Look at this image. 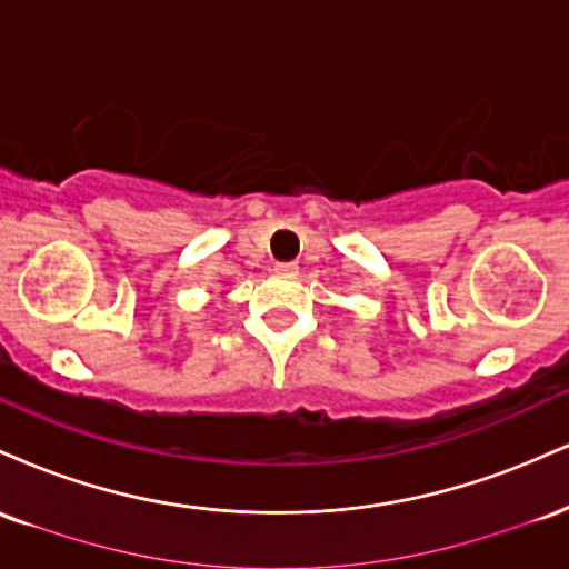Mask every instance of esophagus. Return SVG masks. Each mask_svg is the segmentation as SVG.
Returning <instances> with one entry per match:
<instances>
[{
    "instance_id": "obj_1",
    "label": "esophagus",
    "mask_w": 569,
    "mask_h": 569,
    "mask_svg": "<svg viewBox=\"0 0 569 569\" xmlns=\"http://www.w3.org/2000/svg\"><path fill=\"white\" fill-rule=\"evenodd\" d=\"M276 272L278 276H297L299 264L297 262H280V264H276Z\"/></svg>"
}]
</instances>
